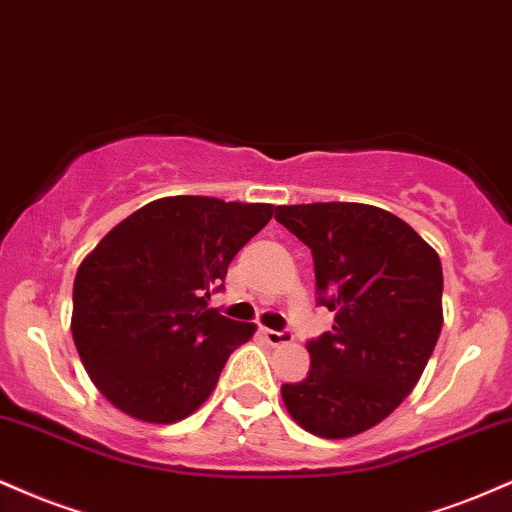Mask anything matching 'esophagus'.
<instances>
[{
	"label": "esophagus",
	"instance_id": "obj_1",
	"mask_svg": "<svg viewBox=\"0 0 512 512\" xmlns=\"http://www.w3.org/2000/svg\"><path fill=\"white\" fill-rule=\"evenodd\" d=\"M263 338H266L268 345L278 347V345H287V342H292V333H290V330L263 328Z\"/></svg>",
	"mask_w": 512,
	"mask_h": 512
}]
</instances>
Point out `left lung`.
<instances>
[{
	"label": "left lung",
	"instance_id": "8db88e82",
	"mask_svg": "<svg viewBox=\"0 0 512 512\" xmlns=\"http://www.w3.org/2000/svg\"><path fill=\"white\" fill-rule=\"evenodd\" d=\"M314 256L318 304L335 326L306 342L311 369L285 383L292 419L321 438L371 429L417 386L443 326L441 258L398 215L364 203L278 206Z\"/></svg>",
	"mask_w": 512,
	"mask_h": 512
}]
</instances>
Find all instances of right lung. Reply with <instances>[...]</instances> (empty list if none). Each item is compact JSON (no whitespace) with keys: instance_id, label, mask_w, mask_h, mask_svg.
<instances>
[{"instance_id":"add662e5","label":"right lung","mask_w":512,"mask_h":512,"mask_svg":"<svg viewBox=\"0 0 512 512\" xmlns=\"http://www.w3.org/2000/svg\"><path fill=\"white\" fill-rule=\"evenodd\" d=\"M270 203L210 196L150 201L112 227L74 280L71 333L95 388L129 417L174 424L218 386L254 323L208 309L237 251L273 218Z\"/></svg>"}]
</instances>
